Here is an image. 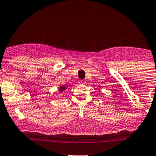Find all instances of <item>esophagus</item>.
Segmentation results:
<instances>
[{"label": "esophagus", "mask_w": 156, "mask_h": 156, "mask_svg": "<svg viewBox=\"0 0 156 156\" xmlns=\"http://www.w3.org/2000/svg\"><path fill=\"white\" fill-rule=\"evenodd\" d=\"M79 84H86V81L84 80H80L79 81Z\"/></svg>", "instance_id": "1"}]
</instances>
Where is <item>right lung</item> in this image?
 <instances>
[{
    "instance_id": "obj_1",
    "label": "right lung",
    "mask_w": 156,
    "mask_h": 156,
    "mask_svg": "<svg viewBox=\"0 0 156 156\" xmlns=\"http://www.w3.org/2000/svg\"><path fill=\"white\" fill-rule=\"evenodd\" d=\"M66 89H67L66 86L62 85V86H60V87H59V93H62L64 90H66Z\"/></svg>"
}]
</instances>
